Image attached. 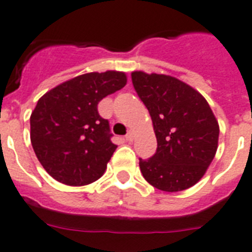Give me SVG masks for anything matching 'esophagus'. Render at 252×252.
Instances as JSON below:
<instances>
[{"label": "esophagus", "mask_w": 252, "mask_h": 252, "mask_svg": "<svg viewBox=\"0 0 252 252\" xmlns=\"http://www.w3.org/2000/svg\"><path fill=\"white\" fill-rule=\"evenodd\" d=\"M126 141H128V142H132V141H133V133L130 132V130H129V132H128V133H126Z\"/></svg>", "instance_id": "1"}]
</instances>
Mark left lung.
<instances>
[{
    "mask_svg": "<svg viewBox=\"0 0 252 252\" xmlns=\"http://www.w3.org/2000/svg\"><path fill=\"white\" fill-rule=\"evenodd\" d=\"M133 87L152 119L156 154L139 158L143 178L158 189L179 192L204 177L218 149L219 124L200 92L170 75L133 71Z\"/></svg>",
    "mask_w": 252,
    "mask_h": 252,
    "instance_id": "8db88e82",
    "label": "left lung"
}]
</instances>
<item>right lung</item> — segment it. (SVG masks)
I'll return each instance as SVG.
<instances>
[{"mask_svg":"<svg viewBox=\"0 0 252 252\" xmlns=\"http://www.w3.org/2000/svg\"><path fill=\"white\" fill-rule=\"evenodd\" d=\"M126 84L123 71H94L59 84L38 100L31 115V142L52 178L86 186L102 177L118 146L97 105Z\"/></svg>","mask_w":252,"mask_h":252,"instance_id":"1","label":"right lung"}]
</instances>
